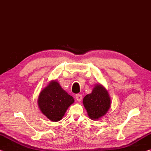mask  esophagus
<instances>
[{
	"instance_id": "obj_1",
	"label": "esophagus",
	"mask_w": 151,
	"mask_h": 151,
	"mask_svg": "<svg viewBox=\"0 0 151 151\" xmlns=\"http://www.w3.org/2000/svg\"><path fill=\"white\" fill-rule=\"evenodd\" d=\"M75 96H76V100H77L78 102L81 101V100H82V95H81V94H76Z\"/></svg>"
}]
</instances>
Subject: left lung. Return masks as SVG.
Here are the masks:
<instances>
[{"instance_id": "left-lung-1", "label": "left lung", "mask_w": 151, "mask_h": 151, "mask_svg": "<svg viewBox=\"0 0 151 151\" xmlns=\"http://www.w3.org/2000/svg\"><path fill=\"white\" fill-rule=\"evenodd\" d=\"M83 104L89 117L92 119H97L104 115L109 111L111 99L106 89L98 85L91 94L84 97Z\"/></svg>"}]
</instances>
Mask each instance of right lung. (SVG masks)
Listing matches in <instances>:
<instances>
[{
    "label": "right lung",
    "instance_id": "obj_1",
    "mask_svg": "<svg viewBox=\"0 0 151 151\" xmlns=\"http://www.w3.org/2000/svg\"><path fill=\"white\" fill-rule=\"evenodd\" d=\"M75 100L56 81H51L40 92L38 104L40 111L52 121H58Z\"/></svg>",
    "mask_w": 151,
    "mask_h": 151
}]
</instances>
